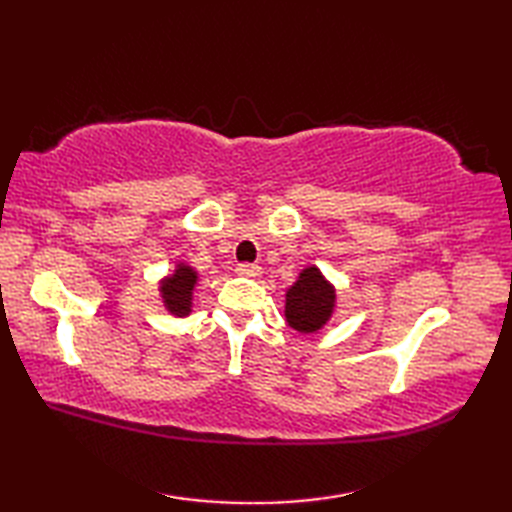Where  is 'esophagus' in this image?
Returning <instances> with one entry per match:
<instances>
[{
  "instance_id": "34e87169",
  "label": "esophagus",
  "mask_w": 512,
  "mask_h": 512,
  "mask_svg": "<svg viewBox=\"0 0 512 512\" xmlns=\"http://www.w3.org/2000/svg\"><path fill=\"white\" fill-rule=\"evenodd\" d=\"M235 270H237V275H242V277H259V275H262V266H259V264H239Z\"/></svg>"
}]
</instances>
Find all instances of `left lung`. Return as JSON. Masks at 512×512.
I'll return each instance as SVG.
<instances>
[{
	"mask_svg": "<svg viewBox=\"0 0 512 512\" xmlns=\"http://www.w3.org/2000/svg\"><path fill=\"white\" fill-rule=\"evenodd\" d=\"M334 288L323 279L319 268H306L286 295V319L297 332H317L330 319L334 308Z\"/></svg>",
	"mask_w": 512,
	"mask_h": 512,
	"instance_id": "left-lung-1",
	"label": "left lung"
}]
</instances>
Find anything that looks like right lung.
<instances>
[{"label": "right lung", "instance_id": "add662e5", "mask_svg": "<svg viewBox=\"0 0 512 512\" xmlns=\"http://www.w3.org/2000/svg\"><path fill=\"white\" fill-rule=\"evenodd\" d=\"M195 281H198V277H195L193 268L182 264L178 266L176 273L162 281V299H165V306L171 314L187 317L191 312V290Z\"/></svg>", "mask_w": 512, "mask_h": 512}]
</instances>
